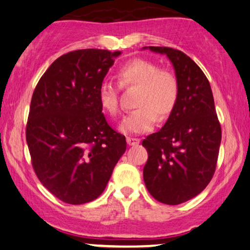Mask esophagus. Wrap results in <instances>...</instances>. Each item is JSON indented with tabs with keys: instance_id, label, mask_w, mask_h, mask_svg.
<instances>
[{
	"instance_id": "34e87169",
	"label": "esophagus",
	"mask_w": 250,
	"mask_h": 250,
	"mask_svg": "<svg viewBox=\"0 0 250 250\" xmlns=\"http://www.w3.org/2000/svg\"><path fill=\"white\" fill-rule=\"evenodd\" d=\"M127 143L129 146H136L140 143V139H136V137H127Z\"/></svg>"
}]
</instances>
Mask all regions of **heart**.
I'll list each match as a JSON object with an SVG mask.
<instances>
[{
	"label": "heart",
	"mask_w": 250,
	"mask_h": 250,
	"mask_svg": "<svg viewBox=\"0 0 250 250\" xmlns=\"http://www.w3.org/2000/svg\"><path fill=\"white\" fill-rule=\"evenodd\" d=\"M122 89L137 88L134 105L137 107L123 120V133L141 134L150 130L155 122L165 121L173 114L180 97L179 80L171 70L160 68L157 63L135 59L125 63L116 74ZM99 103L110 116L121 113L119 87L103 82L99 88Z\"/></svg>",
	"instance_id": "b5f03b06"
}]
</instances>
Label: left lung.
Masks as SVG:
<instances>
[{
  "label": "left lung",
  "mask_w": 250,
  "mask_h": 250,
  "mask_svg": "<svg viewBox=\"0 0 250 250\" xmlns=\"http://www.w3.org/2000/svg\"><path fill=\"white\" fill-rule=\"evenodd\" d=\"M149 49L166 54L173 63L180 97L161 130L142 141L148 153L143 179L155 200L175 206L199 195L213 179L222 131L213 91L199 65L181 50Z\"/></svg>",
  "instance_id": "left-lung-1"
}]
</instances>
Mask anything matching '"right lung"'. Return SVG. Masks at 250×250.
I'll return each instance as SVG.
<instances>
[{"label": "right lung", "instance_id": "obj_1", "mask_svg": "<svg viewBox=\"0 0 250 250\" xmlns=\"http://www.w3.org/2000/svg\"><path fill=\"white\" fill-rule=\"evenodd\" d=\"M120 55L104 49L69 51L51 63L33 93L25 128L31 165L40 182L69 205L97 199L127 148L97 97Z\"/></svg>", "mask_w": 250, "mask_h": 250}]
</instances>
